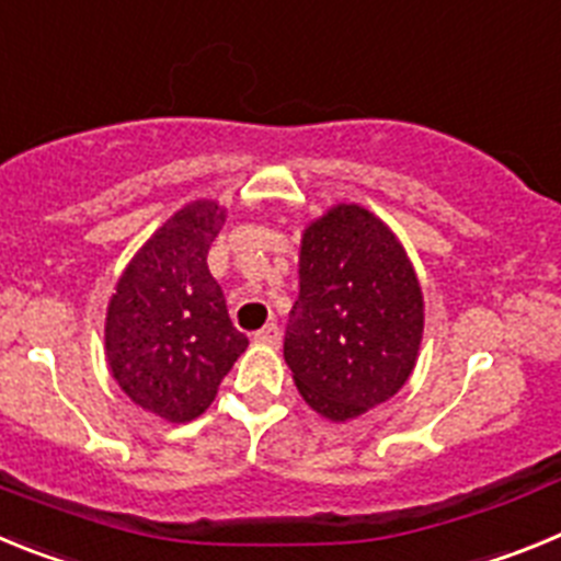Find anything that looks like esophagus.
I'll list each match as a JSON object with an SVG mask.
<instances>
[{
  "label": "esophagus",
  "mask_w": 561,
  "mask_h": 561,
  "mask_svg": "<svg viewBox=\"0 0 561 561\" xmlns=\"http://www.w3.org/2000/svg\"><path fill=\"white\" fill-rule=\"evenodd\" d=\"M252 340H255L257 345H270V348H277V345H280V329H277L275 323H270V325H264L261 331H255V336H252Z\"/></svg>",
  "instance_id": "esophagus-1"
}]
</instances>
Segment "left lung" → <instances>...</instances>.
<instances>
[{
  "instance_id": "8db88e82",
  "label": "left lung",
  "mask_w": 561,
  "mask_h": 561,
  "mask_svg": "<svg viewBox=\"0 0 561 561\" xmlns=\"http://www.w3.org/2000/svg\"><path fill=\"white\" fill-rule=\"evenodd\" d=\"M300 295L284 359L314 413L351 421L393 399L424 336V295L396 232L362 205H334L300 238Z\"/></svg>"
}]
</instances>
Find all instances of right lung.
<instances>
[{
    "mask_svg": "<svg viewBox=\"0 0 561 561\" xmlns=\"http://www.w3.org/2000/svg\"><path fill=\"white\" fill-rule=\"evenodd\" d=\"M227 210L180 207L134 252L106 309V362L123 393L171 424L199 419L250 340L232 329L207 250Z\"/></svg>",
    "mask_w": 561,
    "mask_h": 561,
    "instance_id": "obj_1",
    "label": "right lung"
}]
</instances>
